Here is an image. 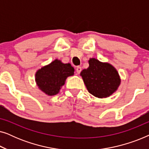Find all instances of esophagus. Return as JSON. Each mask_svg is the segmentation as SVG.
Instances as JSON below:
<instances>
[{
    "mask_svg": "<svg viewBox=\"0 0 149 149\" xmlns=\"http://www.w3.org/2000/svg\"><path fill=\"white\" fill-rule=\"evenodd\" d=\"M81 70H82V69H81V66H77V67L76 71H77V74H80V72H81Z\"/></svg>",
    "mask_w": 149,
    "mask_h": 149,
    "instance_id": "obj_1",
    "label": "esophagus"
}]
</instances>
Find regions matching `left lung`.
Wrapping results in <instances>:
<instances>
[{
  "instance_id": "left-lung-1",
  "label": "left lung",
  "mask_w": 149,
  "mask_h": 149,
  "mask_svg": "<svg viewBox=\"0 0 149 149\" xmlns=\"http://www.w3.org/2000/svg\"><path fill=\"white\" fill-rule=\"evenodd\" d=\"M89 64L88 68L81 72L87 90L100 98L110 96L121 83L117 70L111 64L100 62L95 58L90 59Z\"/></svg>"
}]
</instances>
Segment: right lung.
I'll return each instance as SVG.
<instances>
[{
    "label": "right lung",
    "instance_id": "right-lung-1",
    "mask_svg": "<svg viewBox=\"0 0 149 149\" xmlns=\"http://www.w3.org/2000/svg\"><path fill=\"white\" fill-rule=\"evenodd\" d=\"M74 71L70 64H63L56 60L36 72V82L46 94L56 95L64 85L67 77L74 74Z\"/></svg>",
    "mask_w": 149,
    "mask_h": 149
}]
</instances>
